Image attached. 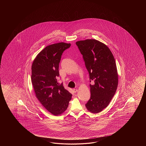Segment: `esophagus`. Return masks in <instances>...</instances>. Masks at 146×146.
Returning a JSON list of instances; mask_svg holds the SVG:
<instances>
[{
	"instance_id": "esophagus-1",
	"label": "esophagus",
	"mask_w": 146,
	"mask_h": 146,
	"mask_svg": "<svg viewBox=\"0 0 146 146\" xmlns=\"http://www.w3.org/2000/svg\"><path fill=\"white\" fill-rule=\"evenodd\" d=\"M73 91L74 92V93H76L78 91V90L77 89H73Z\"/></svg>"
}]
</instances>
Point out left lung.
<instances>
[{
    "label": "left lung",
    "mask_w": 146,
    "mask_h": 146,
    "mask_svg": "<svg viewBox=\"0 0 146 146\" xmlns=\"http://www.w3.org/2000/svg\"><path fill=\"white\" fill-rule=\"evenodd\" d=\"M89 74L91 96L86 104L87 110L98 113L106 108L118 86V74L115 59L106 44L94 39L76 43Z\"/></svg>",
    "instance_id": "8db88e82"
}]
</instances>
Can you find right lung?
I'll list each match as a JSON object with an SVG mask.
<instances>
[{
	"label": "right lung",
	"mask_w": 146,
	"mask_h": 146,
	"mask_svg": "<svg viewBox=\"0 0 146 146\" xmlns=\"http://www.w3.org/2000/svg\"><path fill=\"white\" fill-rule=\"evenodd\" d=\"M70 45L61 42L47 46L38 54L32 65L31 81L36 96L55 116L65 111L72 99V94L57 80L62 53Z\"/></svg>",
	"instance_id": "obj_1"
}]
</instances>
